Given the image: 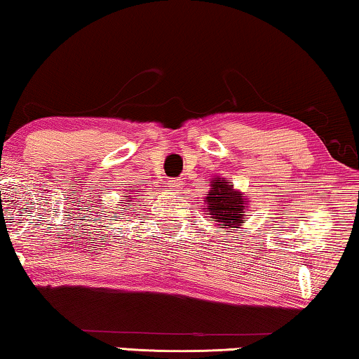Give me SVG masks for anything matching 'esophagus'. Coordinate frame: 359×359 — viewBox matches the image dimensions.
Masks as SVG:
<instances>
[{"label":"esophagus","instance_id":"esophagus-1","mask_svg":"<svg viewBox=\"0 0 359 359\" xmlns=\"http://www.w3.org/2000/svg\"><path fill=\"white\" fill-rule=\"evenodd\" d=\"M181 181L180 180H170L168 181V189H171V191H175V193H178V191H181Z\"/></svg>","mask_w":359,"mask_h":359}]
</instances>
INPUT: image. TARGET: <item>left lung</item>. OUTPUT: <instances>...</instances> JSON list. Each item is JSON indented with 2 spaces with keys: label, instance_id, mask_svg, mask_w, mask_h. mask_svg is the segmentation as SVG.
<instances>
[{
  "label": "left lung",
  "instance_id": "obj_1",
  "mask_svg": "<svg viewBox=\"0 0 359 359\" xmlns=\"http://www.w3.org/2000/svg\"><path fill=\"white\" fill-rule=\"evenodd\" d=\"M248 201H245L233 184H229L227 180L214 178L204 209L212 219L217 220V225H225L224 229H240L245 219V209L248 208Z\"/></svg>",
  "mask_w": 359,
  "mask_h": 359
}]
</instances>
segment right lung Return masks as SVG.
<instances>
[{"label": "right lung", "mask_w": 359, "mask_h": 359, "mask_svg": "<svg viewBox=\"0 0 359 359\" xmlns=\"http://www.w3.org/2000/svg\"><path fill=\"white\" fill-rule=\"evenodd\" d=\"M129 199H132L130 196H129ZM127 203H130V201H126V204H127ZM114 219H117V215H114Z\"/></svg>", "instance_id": "1"}]
</instances>
